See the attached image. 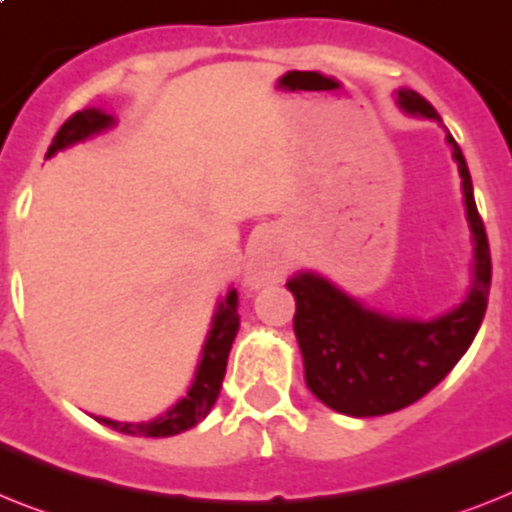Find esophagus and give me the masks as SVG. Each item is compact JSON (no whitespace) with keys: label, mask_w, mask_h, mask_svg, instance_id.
<instances>
[{"label":"esophagus","mask_w":512,"mask_h":512,"mask_svg":"<svg viewBox=\"0 0 512 512\" xmlns=\"http://www.w3.org/2000/svg\"><path fill=\"white\" fill-rule=\"evenodd\" d=\"M286 273V260L284 255L278 252L268 239H260V242L252 247L247 263V284L249 286H265L281 281Z\"/></svg>","instance_id":"esophagus-1"}]
</instances>
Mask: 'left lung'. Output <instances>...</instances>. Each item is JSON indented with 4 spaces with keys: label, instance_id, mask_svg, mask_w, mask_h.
Here are the masks:
<instances>
[{
    "label": "left lung",
    "instance_id": "obj_1",
    "mask_svg": "<svg viewBox=\"0 0 512 512\" xmlns=\"http://www.w3.org/2000/svg\"><path fill=\"white\" fill-rule=\"evenodd\" d=\"M407 115L439 120L431 102L413 89L397 91ZM463 178L465 215L473 234V286L465 302L434 321H407L373 313L318 273L286 281L297 299V334L310 392L336 413L371 418L413 405L458 365L486 313L492 257L484 220L476 210L473 184L458 141L447 134Z\"/></svg>",
    "mask_w": 512,
    "mask_h": 512
}]
</instances>
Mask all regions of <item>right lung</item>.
<instances>
[{
    "label": "right lung",
    "mask_w": 512,
    "mask_h": 512,
    "mask_svg": "<svg viewBox=\"0 0 512 512\" xmlns=\"http://www.w3.org/2000/svg\"><path fill=\"white\" fill-rule=\"evenodd\" d=\"M112 123H115L112 115H107V112L102 110H94V107L70 115V118L60 126V131H57V136L52 139V144H49L47 157H52L54 152H60V149L70 147V144H76V141L89 139V136L105 131ZM236 305H239V294H236V289H228L226 299H220L218 307H215L213 326H210V336H207L205 347H202V360H199L197 376L191 381L184 400H178L176 405L170 407L168 413L149 423H120L110 421V418H97V421L110 426V429L120 431V434L173 436L191 429V426H197L202 418H207V413L213 410L215 400H218L220 386H223V376H226L228 352H231V344H234L236 331H239V313H236Z\"/></svg>",
    "instance_id": "obj_1"
}]
</instances>
